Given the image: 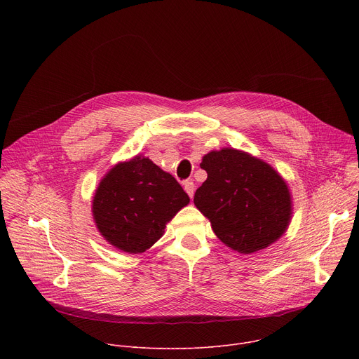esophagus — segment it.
<instances>
[{
    "label": "esophagus",
    "mask_w": 359,
    "mask_h": 359,
    "mask_svg": "<svg viewBox=\"0 0 359 359\" xmlns=\"http://www.w3.org/2000/svg\"><path fill=\"white\" fill-rule=\"evenodd\" d=\"M183 187H184L186 193H187L190 197H193V194H194V183H193V180H186V182L183 183Z\"/></svg>",
    "instance_id": "34e87169"
}]
</instances>
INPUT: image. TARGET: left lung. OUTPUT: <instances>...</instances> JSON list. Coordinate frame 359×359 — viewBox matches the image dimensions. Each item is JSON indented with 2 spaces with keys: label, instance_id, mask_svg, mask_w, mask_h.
I'll use <instances>...</instances> for the list:
<instances>
[{
  "label": "left lung",
  "instance_id": "1",
  "mask_svg": "<svg viewBox=\"0 0 359 359\" xmlns=\"http://www.w3.org/2000/svg\"><path fill=\"white\" fill-rule=\"evenodd\" d=\"M200 168L208 179L196 190L194 204L227 247L251 254L285 233L292 215L291 194L269 163L224 147L204 155Z\"/></svg>",
  "mask_w": 359,
  "mask_h": 359
}]
</instances>
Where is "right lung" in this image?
<instances>
[{
  "label": "right lung",
  "mask_w": 359,
  "mask_h": 359,
  "mask_svg": "<svg viewBox=\"0 0 359 359\" xmlns=\"http://www.w3.org/2000/svg\"><path fill=\"white\" fill-rule=\"evenodd\" d=\"M189 201L187 193L170 173L137 155L115 165L100 180L92 215L109 244L139 254L163 236L166 224Z\"/></svg>",
  "instance_id": "obj_1"
}]
</instances>
